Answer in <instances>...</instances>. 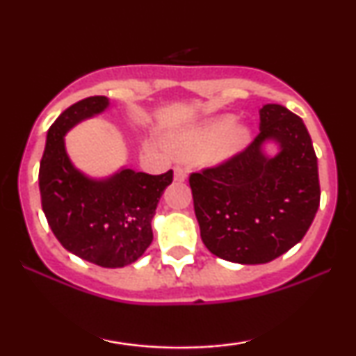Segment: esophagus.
<instances>
[{"mask_svg": "<svg viewBox=\"0 0 356 356\" xmlns=\"http://www.w3.org/2000/svg\"><path fill=\"white\" fill-rule=\"evenodd\" d=\"M174 179L177 182H184L187 179V169L186 167H175L174 169Z\"/></svg>", "mask_w": 356, "mask_h": 356, "instance_id": "esophagus-1", "label": "esophagus"}]
</instances>
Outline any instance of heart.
Instances as JSON below:
<instances>
[{
    "label": "heart",
    "instance_id": "obj_1",
    "mask_svg": "<svg viewBox=\"0 0 356 356\" xmlns=\"http://www.w3.org/2000/svg\"><path fill=\"white\" fill-rule=\"evenodd\" d=\"M248 140L246 127L234 125V117L224 115L174 137L170 145L175 154L184 157L202 155L204 161L216 164L241 152Z\"/></svg>",
    "mask_w": 356,
    "mask_h": 356
}]
</instances>
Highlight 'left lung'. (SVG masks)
<instances>
[{"label": "left lung", "instance_id": "obj_1", "mask_svg": "<svg viewBox=\"0 0 356 356\" xmlns=\"http://www.w3.org/2000/svg\"><path fill=\"white\" fill-rule=\"evenodd\" d=\"M275 141L276 156L264 152ZM201 238L212 254L264 264L300 243L320 206L318 161L300 117L283 105L259 110V134L220 165L191 174Z\"/></svg>", "mask_w": 356, "mask_h": 356}]
</instances>
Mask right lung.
Listing matches in <instances>:
<instances>
[{
  "mask_svg": "<svg viewBox=\"0 0 356 356\" xmlns=\"http://www.w3.org/2000/svg\"><path fill=\"white\" fill-rule=\"evenodd\" d=\"M108 104L107 97H88L53 122L38 182L43 212L61 246L102 268H124L152 243L155 209L174 174L150 175L124 167L110 177L93 179L72 164L65 134Z\"/></svg>",
  "mask_w": 356,
  "mask_h": 356,
  "instance_id": "add662e5",
  "label": "right lung"
}]
</instances>
